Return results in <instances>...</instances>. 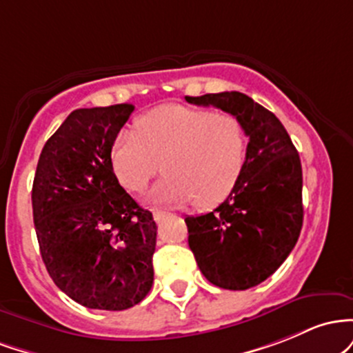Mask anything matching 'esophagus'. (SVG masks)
<instances>
[{
  "mask_svg": "<svg viewBox=\"0 0 353 353\" xmlns=\"http://www.w3.org/2000/svg\"><path fill=\"white\" fill-rule=\"evenodd\" d=\"M166 215H168V213L163 212V210H155V212H153V219H155L157 223H160V221H163V219H165Z\"/></svg>",
  "mask_w": 353,
  "mask_h": 353,
  "instance_id": "obj_1",
  "label": "esophagus"
}]
</instances>
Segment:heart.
<instances>
[{"label": "heart", "instance_id": "b5f03b06", "mask_svg": "<svg viewBox=\"0 0 353 353\" xmlns=\"http://www.w3.org/2000/svg\"><path fill=\"white\" fill-rule=\"evenodd\" d=\"M245 134L233 114L188 105H163L121 130L110 150L118 183L132 193L145 190L161 168L165 176L152 188L153 203L215 205L232 192L245 165ZM161 165H158L157 163Z\"/></svg>", "mask_w": 353, "mask_h": 353}]
</instances>
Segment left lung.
I'll return each mask as SVG.
<instances>
[{
    "mask_svg": "<svg viewBox=\"0 0 353 353\" xmlns=\"http://www.w3.org/2000/svg\"><path fill=\"white\" fill-rule=\"evenodd\" d=\"M185 100L233 114L248 137L243 170L227 200L207 215L185 219L188 245L205 279L227 290H247L275 273L299 240V152L279 118L240 91Z\"/></svg>",
    "mask_w": 353,
    "mask_h": 353,
    "instance_id": "8db88e82",
    "label": "left lung"
}]
</instances>
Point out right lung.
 <instances>
[{"mask_svg":"<svg viewBox=\"0 0 353 353\" xmlns=\"http://www.w3.org/2000/svg\"><path fill=\"white\" fill-rule=\"evenodd\" d=\"M133 110L121 103L70 113L43 146L31 192L50 276L74 302L98 310H126L153 285L157 223L110 163Z\"/></svg>","mask_w":353,"mask_h":353,"instance_id":"1","label":"right lung"}]
</instances>
